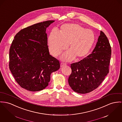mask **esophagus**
<instances>
[{
	"label": "esophagus",
	"mask_w": 122,
	"mask_h": 122,
	"mask_svg": "<svg viewBox=\"0 0 122 122\" xmlns=\"http://www.w3.org/2000/svg\"><path fill=\"white\" fill-rule=\"evenodd\" d=\"M65 66V64H63V63H61V64H60V67H61V68L64 67Z\"/></svg>",
	"instance_id": "34e87169"
}]
</instances>
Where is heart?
<instances>
[{
    "label": "heart",
    "instance_id": "heart-1",
    "mask_svg": "<svg viewBox=\"0 0 122 122\" xmlns=\"http://www.w3.org/2000/svg\"><path fill=\"white\" fill-rule=\"evenodd\" d=\"M96 37L94 32L76 24H66L61 27L59 32L53 30L48 39L49 51L57 56L68 46L70 51L64 54L62 59L71 61L75 58L83 60L89 55L94 47Z\"/></svg>",
    "mask_w": 122,
    "mask_h": 122
}]
</instances>
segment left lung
I'll use <instances>...</instances> for the list:
<instances>
[{
	"label": "left lung",
	"instance_id": "1",
	"mask_svg": "<svg viewBox=\"0 0 122 122\" xmlns=\"http://www.w3.org/2000/svg\"><path fill=\"white\" fill-rule=\"evenodd\" d=\"M112 49L108 38L100 31L93 51L83 60L71 65L68 83L77 93L85 94L97 89L109 72Z\"/></svg>",
	"mask_w": 122,
	"mask_h": 122
}]
</instances>
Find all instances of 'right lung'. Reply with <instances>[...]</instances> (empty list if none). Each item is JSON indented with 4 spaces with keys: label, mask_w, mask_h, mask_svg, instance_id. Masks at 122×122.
Instances as JSON below:
<instances>
[{
    "label": "right lung",
    "mask_w": 122,
    "mask_h": 122,
    "mask_svg": "<svg viewBox=\"0 0 122 122\" xmlns=\"http://www.w3.org/2000/svg\"><path fill=\"white\" fill-rule=\"evenodd\" d=\"M48 20L22 29L14 37L10 48L9 69L15 80L30 92L45 89L51 74L60 68L58 60L50 55L46 28Z\"/></svg>",
    "instance_id": "obj_1"
}]
</instances>
